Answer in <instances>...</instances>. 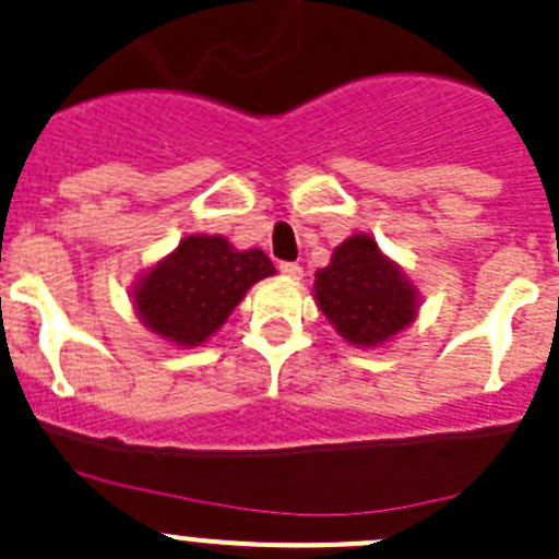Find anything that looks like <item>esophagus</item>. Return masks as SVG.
<instances>
[{
    "instance_id": "obj_1",
    "label": "esophagus",
    "mask_w": 559,
    "mask_h": 559,
    "mask_svg": "<svg viewBox=\"0 0 559 559\" xmlns=\"http://www.w3.org/2000/svg\"><path fill=\"white\" fill-rule=\"evenodd\" d=\"M280 272L285 274L287 280H301V277H304V269L298 266V263H290V261L280 263Z\"/></svg>"
}]
</instances>
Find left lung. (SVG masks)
Here are the masks:
<instances>
[{
	"mask_svg": "<svg viewBox=\"0 0 559 559\" xmlns=\"http://www.w3.org/2000/svg\"><path fill=\"white\" fill-rule=\"evenodd\" d=\"M314 301L345 342L378 347L416 320L418 293L378 241L356 234L314 274Z\"/></svg>",
	"mask_w": 559,
	"mask_h": 559,
	"instance_id": "obj_1",
	"label": "left lung"
}]
</instances>
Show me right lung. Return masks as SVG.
I'll return each instance as SVG.
<instances>
[{
    "label": "right lung",
    "instance_id": "obj_1",
    "mask_svg": "<svg viewBox=\"0 0 559 559\" xmlns=\"http://www.w3.org/2000/svg\"><path fill=\"white\" fill-rule=\"evenodd\" d=\"M263 250H234L223 236H187L132 290L148 331L181 347L206 342L255 282L272 277Z\"/></svg>",
    "mask_w": 559,
    "mask_h": 559
}]
</instances>
